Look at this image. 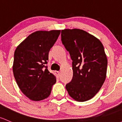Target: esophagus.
Wrapping results in <instances>:
<instances>
[{
    "label": "esophagus",
    "mask_w": 122,
    "mask_h": 122,
    "mask_svg": "<svg viewBox=\"0 0 122 122\" xmlns=\"http://www.w3.org/2000/svg\"><path fill=\"white\" fill-rule=\"evenodd\" d=\"M55 73H56V75H57V76H59V75H60V72L59 71H55Z\"/></svg>",
    "instance_id": "esophagus-1"
}]
</instances>
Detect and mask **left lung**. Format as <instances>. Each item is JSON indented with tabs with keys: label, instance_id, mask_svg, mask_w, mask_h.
Instances as JSON below:
<instances>
[{
	"label": "left lung",
	"instance_id": "8db88e82",
	"mask_svg": "<svg viewBox=\"0 0 122 122\" xmlns=\"http://www.w3.org/2000/svg\"><path fill=\"white\" fill-rule=\"evenodd\" d=\"M61 41L72 60L73 77L66 85L71 98L84 102L93 98L106 79L107 60L97 38L80 29L61 31Z\"/></svg>",
	"mask_w": 122,
	"mask_h": 122
}]
</instances>
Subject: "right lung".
<instances>
[{"label":"right lung","instance_id":"right-lung-1","mask_svg":"<svg viewBox=\"0 0 122 122\" xmlns=\"http://www.w3.org/2000/svg\"><path fill=\"white\" fill-rule=\"evenodd\" d=\"M60 30L37 31L17 46L14 54L13 71L21 92L30 99L48 98L56 78L47 69L48 53Z\"/></svg>","mask_w":122,"mask_h":122}]
</instances>
